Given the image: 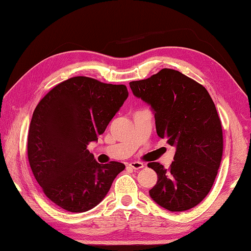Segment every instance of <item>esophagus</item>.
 Masks as SVG:
<instances>
[{"label": "esophagus", "mask_w": 251, "mask_h": 251, "mask_svg": "<svg viewBox=\"0 0 251 251\" xmlns=\"http://www.w3.org/2000/svg\"><path fill=\"white\" fill-rule=\"evenodd\" d=\"M129 166L132 169H134V170H139V169H142L143 167H144V163L141 161H132L129 163Z\"/></svg>", "instance_id": "1"}]
</instances>
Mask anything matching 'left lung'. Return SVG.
Listing matches in <instances>:
<instances>
[{"label": "left lung", "instance_id": "8db88e82", "mask_svg": "<svg viewBox=\"0 0 251 251\" xmlns=\"http://www.w3.org/2000/svg\"><path fill=\"white\" fill-rule=\"evenodd\" d=\"M130 88L154 109L158 136L176 150L169 169L147 165L158 176L151 197L169 211L194 208L210 192L223 154L222 125L211 96L201 83L168 68L132 81Z\"/></svg>", "mask_w": 251, "mask_h": 251}]
</instances>
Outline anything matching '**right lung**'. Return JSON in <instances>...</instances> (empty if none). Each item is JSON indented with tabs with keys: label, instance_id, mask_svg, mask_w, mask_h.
<instances>
[{
	"label": "right lung",
	"instance_id": "obj_1",
	"mask_svg": "<svg viewBox=\"0 0 251 251\" xmlns=\"http://www.w3.org/2000/svg\"><path fill=\"white\" fill-rule=\"evenodd\" d=\"M125 84L74 76L50 90L33 111L28 160L50 201L70 212H84L103 201L126 166L100 165L86 147L103 134L126 100Z\"/></svg>",
	"mask_w": 251,
	"mask_h": 251
}]
</instances>
